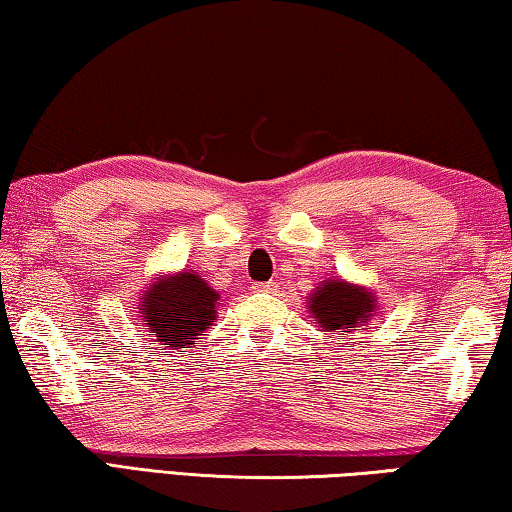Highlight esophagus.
<instances>
[{
    "label": "esophagus",
    "mask_w": 512,
    "mask_h": 512,
    "mask_svg": "<svg viewBox=\"0 0 512 512\" xmlns=\"http://www.w3.org/2000/svg\"><path fill=\"white\" fill-rule=\"evenodd\" d=\"M254 288H256V290H261V293H272V290H274V283H272V281H267V283H256Z\"/></svg>",
    "instance_id": "obj_1"
}]
</instances>
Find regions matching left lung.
<instances>
[{"label": "left lung", "mask_w": 512, "mask_h": 512, "mask_svg": "<svg viewBox=\"0 0 512 512\" xmlns=\"http://www.w3.org/2000/svg\"><path fill=\"white\" fill-rule=\"evenodd\" d=\"M306 309L316 320L320 332H343V336H348L373 320L377 313V295L361 283L327 277L306 297Z\"/></svg>", "instance_id": "1"}]
</instances>
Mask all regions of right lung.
Wrapping results in <instances>:
<instances>
[{"label": "right lung", "mask_w": 512, "mask_h": 512, "mask_svg": "<svg viewBox=\"0 0 512 512\" xmlns=\"http://www.w3.org/2000/svg\"><path fill=\"white\" fill-rule=\"evenodd\" d=\"M144 288L137 316L151 343L183 352L217 320L219 293L196 270L153 274Z\"/></svg>", "instance_id": "1"}]
</instances>
